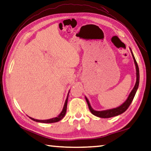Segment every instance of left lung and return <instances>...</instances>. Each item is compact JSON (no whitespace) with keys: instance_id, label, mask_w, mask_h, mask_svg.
I'll return each mask as SVG.
<instances>
[{"instance_id":"1","label":"left lung","mask_w":151,"mask_h":151,"mask_svg":"<svg viewBox=\"0 0 151 151\" xmlns=\"http://www.w3.org/2000/svg\"><path fill=\"white\" fill-rule=\"evenodd\" d=\"M129 49H130L131 55H132L133 59L134 60V63H135V68H136V83L135 84V86L133 87V90H131V92H130L129 95V96L127 97V100H126L125 102L122 104V105H120L119 106L117 107V108L106 109V110H102V111L95 110V109H94L92 108V106H91V105H90L88 99L86 98V96H85V99H86V102L88 104V108H89L90 112H91L93 115H94L95 116L101 117V118H109V117H112L119 116V115L123 114V112H125L126 110H127V108H129V106H130V104H131V102H132V101L133 100L134 97H135V95L136 94L137 91V89L139 88V69L138 65H137V61L135 60V57H134V55H133L132 50H131V48H129Z\"/></svg>"}]
</instances>
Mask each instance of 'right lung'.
Returning a JSON list of instances; mask_svg holds the SVG:
<instances>
[{
	"label": "right lung",
	"instance_id": "1",
	"mask_svg": "<svg viewBox=\"0 0 151 151\" xmlns=\"http://www.w3.org/2000/svg\"><path fill=\"white\" fill-rule=\"evenodd\" d=\"M69 92L70 90L68 91V94H67V96L66 100H65V102L64 104V106H63V108L62 111L61 113L59 114V116L56 117H53V118H51V119H45V120H40V119H34V118H32V117H30V119H32L33 121H35L36 122H39V123H55V122H59L60 120H61L63 117H65V114H66V112H67V102H68V94H69Z\"/></svg>",
	"mask_w": 151,
	"mask_h": 151
}]
</instances>
